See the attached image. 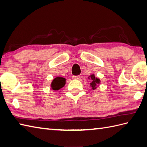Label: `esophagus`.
<instances>
[{
    "label": "esophagus",
    "instance_id": "1",
    "mask_svg": "<svg viewBox=\"0 0 147 147\" xmlns=\"http://www.w3.org/2000/svg\"><path fill=\"white\" fill-rule=\"evenodd\" d=\"M72 78H73V79H74V80H78L80 78V76H74L72 77Z\"/></svg>",
    "mask_w": 147,
    "mask_h": 147
}]
</instances>
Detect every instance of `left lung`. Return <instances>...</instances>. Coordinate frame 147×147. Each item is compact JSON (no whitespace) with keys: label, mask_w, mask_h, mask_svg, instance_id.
Here are the masks:
<instances>
[{"label":"left lung","mask_w":147,"mask_h":147,"mask_svg":"<svg viewBox=\"0 0 147 147\" xmlns=\"http://www.w3.org/2000/svg\"><path fill=\"white\" fill-rule=\"evenodd\" d=\"M88 79L91 80L90 83V87H92V89L95 90L96 88V86H97L100 83V80L98 78L95 77L94 74H92L88 77Z\"/></svg>","instance_id":"8db88e82"}]
</instances>
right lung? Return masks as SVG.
Here are the masks:
<instances>
[{"instance_id": "obj_1", "label": "right lung", "mask_w": 147, "mask_h": 147, "mask_svg": "<svg viewBox=\"0 0 147 147\" xmlns=\"http://www.w3.org/2000/svg\"><path fill=\"white\" fill-rule=\"evenodd\" d=\"M65 78L61 77L55 78L51 84V88L53 90H58L65 85Z\"/></svg>"}]
</instances>
